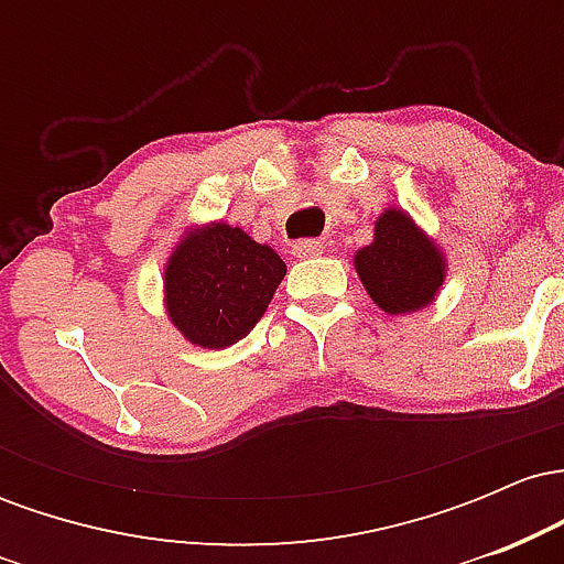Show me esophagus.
<instances>
[{
	"instance_id": "esophagus-1",
	"label": "esophagus",
	"mask_w": 564,
	"mask_h": 564,
	"mask_svg": "<svg viewBox=\"0 0 564 564\" xmlns=\"http://www.w3.org/2000/svg\"><path fill=\"white\" fill-rule=\"evenodd\" d=\"M294 251L300 257H318V254H323V251H326V243H323L321 238H307V241L294 243Z\"/></svg>"
}]
</instances>
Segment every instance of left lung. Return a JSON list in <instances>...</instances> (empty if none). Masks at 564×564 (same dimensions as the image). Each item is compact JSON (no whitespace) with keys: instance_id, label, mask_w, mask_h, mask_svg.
I'll use <instances>...</instances> for the list:
<instances>
[{"instance_id":"1","label":"left lung","mask_w":564,"mask_h":564,"mask_svg":"<svg viewBox=\"0 0 564 564\" xmlns=\"http://www.w3.org/2000/svg\"><path fill=\"white\" fill-rule=\"evenodd\" d=\"M355 268L371 300L392 315L426 307L445 275L440 251L398 209L377 219L373 243L355 254Z\"/></svg>"}]
</instances>
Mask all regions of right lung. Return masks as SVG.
I'll list each match as a JSON object with an SVG mask.
<instances>
[{
    "instance_id": "1",
    "label": "right lung",
    "mask_w": 564,
    "mask_h": 564,
    "mask_svg": "<svg viewBox=\"0 0 564 564\" xmlns=\"http://www.w3.org/2000/svg\"><path fill=\"white\" fill-rule=\"evenodd\" d=\"M283 275L270 246L219 223L177 246L164 275L166 307L193 345L223 349L257 326Z\"/></svg>"
}]
</instances>
